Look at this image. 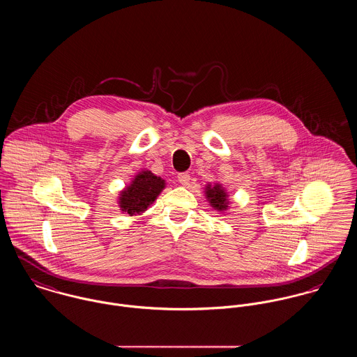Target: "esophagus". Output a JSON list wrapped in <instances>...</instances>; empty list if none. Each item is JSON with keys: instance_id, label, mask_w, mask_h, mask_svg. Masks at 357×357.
Masks as SVG:
<instances>
[{"instance_id": "1", "label": "esophagus", "mask_w": 357, "mask_h": 357, "mask_svg": "<svg viewBox=\"0 0 357 357\" xmlns=\"http://www.w3.org/2000/svg\"><path fill=\"white\" fill-rule=\"evenodd\" d=\"M177 178H178V181H180V184L188 185V183H190V180H191V176H190V173L184 172V173H178Z\"/></svg>"}]
</instances>
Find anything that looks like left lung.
<instances>
[{
    "instance_id": "1",
    "label": "left lung",
    "mask_w": 357,
    "mask_h": 357,
    "mask_svg": "<svg viewBox=\"0 0 357 357\" xmlns=\"http://www.w3.org/2000/svg\"><path fill=\"white\" fill-rule=\"evenodd\" d=\"M204 194H206V197H207L210 206H211L213 208H215L217 211H221V213H222V211H225L227 207H229V206H227V204H229L227 195L221 184H218V183L214 184V185L207 184Z\"/></svg>"
}]
</instances>
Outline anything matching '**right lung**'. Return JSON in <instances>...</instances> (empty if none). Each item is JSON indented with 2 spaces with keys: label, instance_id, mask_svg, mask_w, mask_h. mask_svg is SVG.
Here are the masks:
<instances>
[{
  "label": "right lung",
  "instance_id": "obj_1",
  "mask_svg": "<svg viewBox=\"0 0 357 357\" xmlns=\"http://www.w3.org/2000/svg\"><path fill=\"white\" fill-rule=\"evenodd\" d=\"M163 188V178L155 176L150 170H142L133 177L130 185L120 192L119 206L121 211L130 215L142 214L150 204L154 203Z\"/></svg>",
  "mask_w": 357,
  "mask_h": 357
}]
</instances>
